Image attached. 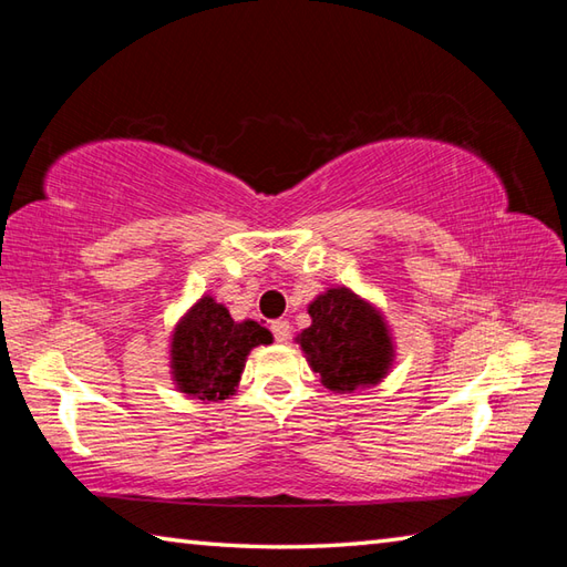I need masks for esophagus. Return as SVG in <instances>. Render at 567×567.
I'll list each match as a JSON object with an SVG mask.
<instances>
[{
	"label": "esophagus",
	"mask_w": 567,
	"mask_h": 567,
	"mask_svg": "<svg viewBox=\"0 0 567 567\" xmlns=\"http://www.w3.org/2000/svg\"><path fill=\"white\" fill-rule=\"evenodd\" d=\"M270 329H272L275 341L285 343L287 339H290V321H285V319H277V321H272V323H270Z\"/></svg>",
	"instance_id": "obj_1"
}]
</instances>
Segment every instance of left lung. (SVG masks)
<instances>
[{"mask_svg": "<svg viewBox=\"0 0 567 567\" xmlns=\"http://www.w3.org/2000/svg\"><path fill=\"white\" fill-rule=\"evenodd\" d=\"M311 327L297 336L307 363L331 392H353L382 382L394 343L380 311L348 287H329L309 305Z\"/></svg>", "mask_w": 567, "mask_h": 567, "instance_id": "8db88e82", "label": "left lung"}]
</instances>
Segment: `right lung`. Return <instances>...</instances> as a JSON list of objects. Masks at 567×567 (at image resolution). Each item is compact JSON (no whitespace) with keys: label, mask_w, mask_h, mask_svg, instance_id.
I'll use <instances>...</instances> for the list:
<instances>
[{"label":"right lung","mask_w":567,"mask_h":567,"mask_svg":"<svg viewBox=\"0 0 567 567\" xmlns=\"http://www.w3.org/2000/svg\"><path fill=\"white\" fill-rule=\"evenodd\" d=\"M272 343L258 321H234L228 309L204 295L177 321L171 341V370L179 392L202 402L228 400L252 348Z\"/></svg>","instance_id":"obj_1"}]
</instances>
